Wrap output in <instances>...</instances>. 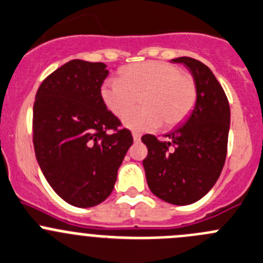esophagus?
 <instances>
[{"mask_svg": "<svg viewBox=\"0 0 263 263\" xmlns=\"http://www.w3.org/2000/svg\"><path fill=\"white\" fill-rule=\"evenodd\" d=\"M133 139L134 142H139L141 141V134L137 133V132H133Z\"/></svg>", "mask_w": 263, "mask_h": 263, "instance_id": "1", "label": "esophagus"}]
</instances>
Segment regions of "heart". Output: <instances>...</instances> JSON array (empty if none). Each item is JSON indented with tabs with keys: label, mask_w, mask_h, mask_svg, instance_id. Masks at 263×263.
Wrapping results in <instances>:
<instances>
[{
	"label": "heart",
	"mask_w": 263,
	"mask_h": 263,
	"mask_svg": "<svg viewBox=\"0 0 263 263\" xmlns=\"http://www.w3.org/2000/svg\"><path fill=\"white\" fill-rule=\"evenodd\" d=\"M196 85L191 76L174 64L148 61L130 64L119 72V80L102 84L101 98L116 117H122L140 98L142 106L125 116L124 125L137 132L174 127L190 115L196 103Z\"/></svg>",
	"instance_id": "b5f03b06"
}]
</instances>
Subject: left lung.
<instances>
[{
    "label": "left lung",
    "mask_w": 263,
    "mask_h": 263,
    "mask_svg": "<svg viewBox=\"0 0 263 263\" xmlns=\"http://www.w3.org/2000/svg\"><path fill=\"white\" fill-rule=\"evenodd\" d=\"M190 69L196 85V103L186 121L161 142L151 134L142 137L148 155L143 160L152 194L174 205H189L211 191L227 154L230 104L213 72L189 57L172 59Z\"/></svg>",
    "instance_id": "obj_1"
}]
</instances>
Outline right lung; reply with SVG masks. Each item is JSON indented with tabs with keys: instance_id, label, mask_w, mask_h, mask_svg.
Segmentation results:
<instances>
[{
	"instance_id": "1",
	"label": "right lung",
	"mask_w": 263,
	"mask_h": 263,
	"mask_svg": "<svg viewBox=\"0 0 263 263\" xmlns=\"http://www.w3.org/2000/svg\"><path fill=\"white\" fill-rule=\"evenodd\" d=\"M104 63L73 59L40 85L33 104V146L45 178L79 208L111 195L117 171L133 144L130 130L107 109L101 86ZM112 129V134H107Z\"/></svg>"
}]
</instances>
